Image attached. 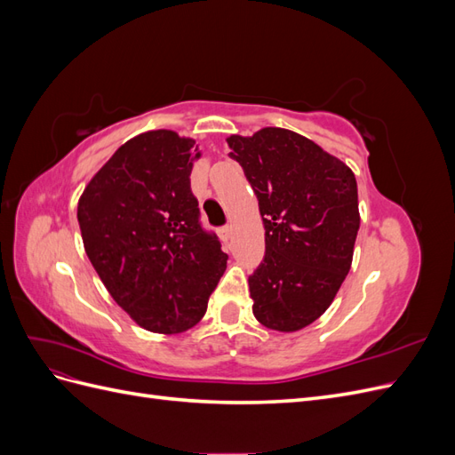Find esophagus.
<instances>
[{"instance_id":"obj_1","label":"esophagus","mask_w":455,"mask_h":455,"mask_svg":"<svg viewBox=\"0 0 455 455\" xmlns=\"http://www.w3.org/2000/svg\"><path fill=\"white\" fill-rule=\"evenodd\" d=\"M220 237H222L224 241H228L231 237V226H222V228H220Z\"/></svg>"}]
</instances>
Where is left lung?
I'll return each mask as SVG.
<instances>
[{"mask_svg":"<svg viewBox=\"0 0 455 455\" xmlns=\"http://www.w3.org/2000/svg\"><path fill=\"white\" fill-rule=\"evenodd\" d=\"M258 197L266 254L249 277L256 319L279 332L311 324L349 273L361 226L356 180L346 163L292 131L229 136Z\"/></svg>","mask_w":455,"mask_h":455,"instance_id":"left-lung-1","label":"left lung"}]
</instances>
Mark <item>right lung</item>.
I'll use <instances>...</instances> for the list:
<instances>
[{
	"instance_id": "obj_1",
	"label": "right lung",
	"mask_w": 455,
	"mask_h": 455,
	"mask_svg": "<svg viewBox=\"0 0 455 455\" xmlns=\"http://www.w3.org/2000/svg\"><path fill=\"white\" fill-rule=\"evenodd\" d=\"M196 151L194 140L172 131L134 136L77 204L85 252L108 292L159 334L201 321L228 261L216 233L203 228L191 191Z\"/></svg>"
}]
</instances>
